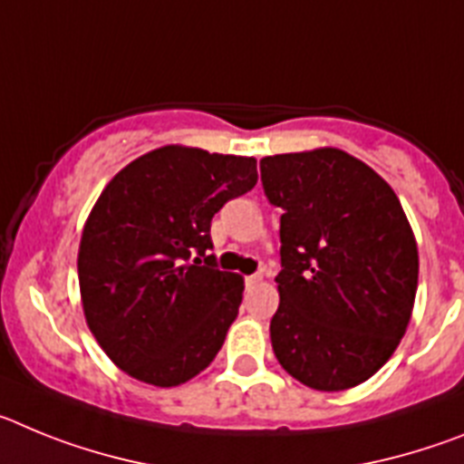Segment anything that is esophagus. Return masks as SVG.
I'll return each instance as SVG.
<instances>
[{
	"label": "esophagus",
	"mask_w": 464,
	"mask_h": 464,
	"mask_svg": "<svg viewBox=\"0 0 464 464\" xmlns=\"http://www.w3.org/2000/svg\"><path fill=\"white\" fill-rule=\"evenodd\" d=\"M262 281V274H251V276H246V285H256V283Z\"/></svg>",
	"instance_id": "esophagus-1"
}]
</instances>
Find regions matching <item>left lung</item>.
Instances as JSON below:
<instances>
[{"label":"left lung","instance_id":"8db88e82","mask_svg":"<svg viewBox=\"0 0 464 464\" xmlns=\"http://www.w3.org/2000/svg\"><path fill=\"white\" fill-rule=\"evenodd\" d=\"M260 174L283 208L274 355L314 391L353 388L391 360L411 321L418 246L407 213L339 149L269 155Z\"/></svg>","mask_w":464,"mask_h":464}]
</instances>
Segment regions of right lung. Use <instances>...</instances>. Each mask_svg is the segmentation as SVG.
Instances as JSON below:
<instances>
[{"label": "right lung", "mask_w": 464, "mask_h": 464, "mask_svg": "<svg viewBox=\"0 0 464 464\" xmlns=\"http://www.w3.org/2000/svg\"><path fill=\"white\" fill-rule=\"evenodd\" d=\"M256 158L162 146L118 171L83 225L85 323L106 355L171 388L213 362L239 314L244 278L208 256L211 218L257 183Z\"/></svg>", "instance_id": "add662e5"}]
</instances>
